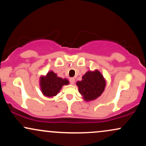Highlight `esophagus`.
<instances>
[{"label":"esophagus","instance_id":"obj_1","mask_svg":"<svg viewBox=\"0 0 146 146\" xmlns=\"http://www.w3.org/2000/svg\"><path fill=\"white\" fill-rule=\"evenodd\" d=\"M69 82L71 84H73L75 83V78H70Z\"/></svg>","mask_w":146,"mask_h":146}]
</instances>
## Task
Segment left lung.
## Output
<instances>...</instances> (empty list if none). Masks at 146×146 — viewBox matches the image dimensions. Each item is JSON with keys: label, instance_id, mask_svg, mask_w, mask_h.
Instances as JSON below:
<instances>
[{"label": "left lung", "instance_id": "obj_1", "mask_svg": "<svg viewBox=\"0 0 146 146\" xmlns=\"http://www.w3.org/2000/svg\"><path fill=\"white\" fill-rule=\"evenodd\" d=\"M79 92L86 101L95 100L104 90L106 86L104 77L98 71H88L82 76V80L77 82Z\"/></svg>", "mask_w": 146, "mask_h": 146}]
</instances>
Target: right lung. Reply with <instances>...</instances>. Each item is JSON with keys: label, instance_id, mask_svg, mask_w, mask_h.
Segmentation results:
<instances>
[{"label": "right lung", "instance_id": "right-lung-1", "mask_svg": "<svg viewBox=\"0 0 146 146\" xmlns=\"http://www.w3.org/2000/svg\"><path fill=\"white\" fill-rule=\"evenodd\" d=\"M68 81L66 79L58 78L56 73L50 71L46 77L40 78L42 92L44 95L53 97L58 94L63 85H67Z\"/></svg>", "mask_w": 146, "mask_h": 146}]
</instances>
